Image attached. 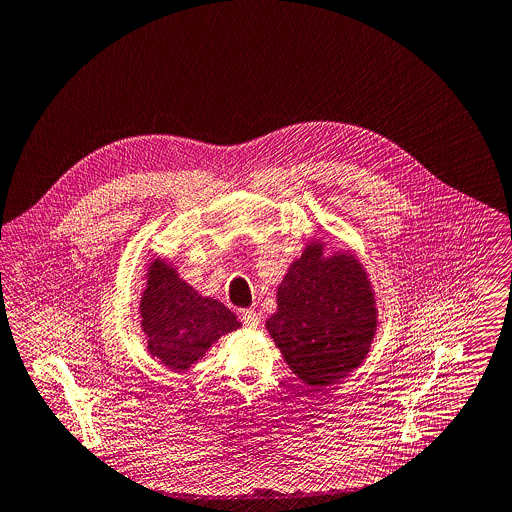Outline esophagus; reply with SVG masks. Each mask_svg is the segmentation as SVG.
Here are the masks:
<instances>
[{
  "mask_svg": "<svg viewBox=\"0 0 512 512\" xmlns=\"http://www.w3.org/2000/svg\"><path fill=\"white\" fill-rule=\"evenodd\" d=\"M241 321H243L245 327H257L261 323V317H259L257 311L245 309V311H241Z\"/></svg>",
  "mask_w": 512,
  "mask_h": 512,
  "instance_id": "1",
  "label": "esophagus"
}]
</instances>
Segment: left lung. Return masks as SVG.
<instances>
[{
  "label": "left lung",
  "mask_w": 512,
  "mask_h": 512,
  "mask_svg": "<svg viewBox=\"0 0 512 512\" xmlns=\"http://www.w3.org/2000/svg\"><path fill=\"white\" fill-rule=\"evenodd\" d=\"M313 241L291 263L277 289V311L265 327L289 369L307 385L345 379L367 357L375 331V293L351 253L325 257Z\"/></svg>",
  "instance_id": "left-lung-1"
}]
</instances>
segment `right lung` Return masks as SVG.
I'll return each instance as SVG.
<instances>
[{"mask_svg":"<svg viewBox=\"0 0 512 512\" xmlns=\"http://www.w3.org/2000/svg\"><path fill=\"white\" fill-rule=\"evenodd\" d=\"M147 351L171 371H187L221 337L241 327L235 313L201 297L163 259L151 261L139 303Z\"/></svg>","mask_w":512,"mask_h":512,"instance_id":"1","label":"right lung"}]
</instances>
